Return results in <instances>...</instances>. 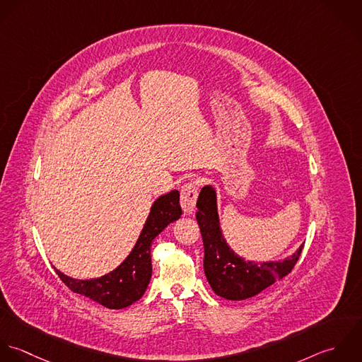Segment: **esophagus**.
Listing matches in <instances>:
<instances>
[{
  "mask_svg": "<svg viewBox=\"0 0 362 362\" xmlns=\"http://www.w3.org/2000/svg\"><path fill=\"white\" fill-rule=\"evenodd\" d=\"M199 196V189L194 183H187L180 190V206L185 214H192L196 210V202Z\"/></svg>",
  "mask_w": 362,
  "mask_h": 362,
  "instance_id": "obj_1",
  "label": "esophagus"
}]
</instances>
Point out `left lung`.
Returning <instances> with one entry per match:
<instances>
[{
	"label": "left lung",
	"mask_w": 362,
	"mask_h": 362,
	"mask_svg": "<svg viewBox=\"0 0 362 362\" xmlns=\"http://www.w3.org/2000/svg\"><path fill=\"white\" fill-rule=\"evenodd\" d=\"M196 218L204 243V273L218 296L243 300L284 279L296 264L302 247L279 262H252L238 256L222 236L217 209V192L204 186L197 200Z\"/></svg>",
	"instance_id": "1"
}]
</instances>
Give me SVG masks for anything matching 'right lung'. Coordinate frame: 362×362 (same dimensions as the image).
<instances>
[{
  "label": "right lung",
  "mask_w": 362,
  "mask_h": 362,
  "mask_svg": "<svg viewBox=\"0 0 362 362\" xmlns=\"http://www.w3.org/2000/svg\"><path fill=\"white\" fill-rule=\"evenodd\" d=\"M182 216L179 192L159 196L149 211L139 240L126 260L113 272L90 280H78L56 270L60 280L75 293L83 295L105 308L123 309L144 295L152 274L151 243L173 221Z\"/></svg>",
  "instance_id": "1"
}]
</instances>
